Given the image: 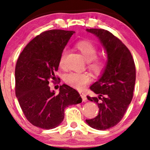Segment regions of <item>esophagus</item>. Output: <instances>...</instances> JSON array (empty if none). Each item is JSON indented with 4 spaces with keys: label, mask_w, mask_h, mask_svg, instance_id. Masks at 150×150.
I'll list each match as a JSON object with an SVG mask.
<instances>
[{
    "label": "esophagus",
    "mask_w": 150,
    "mask_h": 150,
    "mask_svg": "<svg viewBox=\"0 0 150 150\" xmlns=\"http://www.w3.org/2000/svg\"><path fill=\"white\" fill-rule=\"evenodd\" d=\"M80 95H81L82 99H83V102H85L86 100H87V96H86V95L85 93H83V92H80Z\"/></svg>",
    "instance_id": "34e87169"
}]
</instances>
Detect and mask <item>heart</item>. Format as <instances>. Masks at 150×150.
I'll return each instance as SVG.
<instances>
[{"label":"heart","instance_id":"obj_1","mask_svg":"<svg viewBox=\"0 0 150 150\" xmlns=\"http://www.w3.org/2000/svg\"><path fill=\"white\" fill-rule=\"evenodd\" d=\"M76 48L79 50L83 58L87 61L88 67L95 73H100L103 70L106 65L103 58H98V48L91 41L83 40L76 44ZM67 51L64 50L61 53L59 65L61 68L65 67V59ZM91 77L87 73L71 72L64 76V81L67 85L75 89L82 90L91 81Z\"/></svg>","mask_w":150,"mask_h":150}]
</instances>
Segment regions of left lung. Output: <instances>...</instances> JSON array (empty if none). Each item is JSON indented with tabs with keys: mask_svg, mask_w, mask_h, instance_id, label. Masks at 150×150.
Here are the masks:
<instances>
[{
	"mask_svg": "<svg viewBox=\"0 0 150 150\" xmlns=\"http://www.w3.org/2000/svg\"><path fill=\"white\" fill-rule=\"evenodd\" d=\"M86 30L97 37L107 54L99 79L90 87L98 96H87L98 106V115L86 120L91 128L104 130L116 126L128 109L133 97L136 68L130 50L111 33L101 28Z\"/></svg>",
	"mask_w": 150,
	"mask_h": 150,
	"instance_id": "8db88e82",
	"label": "left lung"
}]
</instances>
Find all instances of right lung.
I'll use <instances>...</instances> for the list:
<instances>
[{
    "label": "right lung",
    "instance_id": "obj_1",
    "mask_svg": "<svg viewBox=\"0 0 150 150\" xmlns=\"http://www.w3.org/2000/svg\"><path fill=\"white\" fill-rule=\"evenodd\" d=\"M74 31L50 30L26 45L17 61L15 70L16 96L28 122L50 130L64 119L65 108L82 102L76 90L63 84L59 94L51 91L49 81L57 79L59 59Z\"/></svg>",
    "mask_w": 150,
    "mask_h": 150
}]
</instances>
